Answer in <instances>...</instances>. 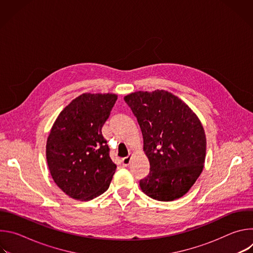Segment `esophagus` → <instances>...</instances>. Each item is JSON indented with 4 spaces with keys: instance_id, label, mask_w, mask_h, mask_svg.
<instances>
[{
    "instance_id": "34e87169",
    "label": "esophagus",
    "mask_w": 253,
    "mask_h": 253,
    "mask_svg": "<svg viewBox=\"0 0 253 253\" xmlns=\"http://www.w3.org/2000/svg\"><path fill=\"white\" fill-rule=\"evenodd\" d=\"M122 164H123V166H128L129 165V163H130V155L129 156H127V157H124V158H122Z\"/></svg>"
}]
</instances>
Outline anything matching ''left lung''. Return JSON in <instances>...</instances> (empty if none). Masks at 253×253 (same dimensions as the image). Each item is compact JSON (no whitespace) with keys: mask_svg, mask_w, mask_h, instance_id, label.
Returning a JSON list of instances; mask_svg holds the SVG:
<instances>
[{"mask_svg":"<svg viewBox=\"0 0 253 253\" xmlns=\"http://www.w3.org/2000/svg\"><path fill=\"white\" fill-rule=\"evenodd\" d=\"M137 118L149 174L141 190L159 201L185 195L200 176L206 155L203 126L189 106L165 90L137 91L124 97Z\"/></svg>","mask_w":253,"mask_h":253,"instance_id":"8db88e82","label":"left lung"}]
</instances>
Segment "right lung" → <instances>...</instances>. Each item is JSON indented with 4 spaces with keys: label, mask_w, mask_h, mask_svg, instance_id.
Segmentation results:
<instances>
[{
    "label": "right lung",
    "mask_w": 253,
    "mask_h": 253,
    "mask_svg": "<svg viewBox=\"0 0 253 253\" xmlns=\"http://www.w3.org/2000/svg\"><path fill=\"white\" fill-rule=\"evenodd\" d=\"M116 100L112 93H84L64 108L51 128L48 167L54 182L71 198L91 200L109 188L116 165L102 127Z\"/></svg>",
    "instance_id": "1"
}]
</instances>
